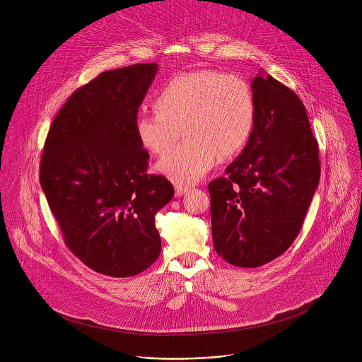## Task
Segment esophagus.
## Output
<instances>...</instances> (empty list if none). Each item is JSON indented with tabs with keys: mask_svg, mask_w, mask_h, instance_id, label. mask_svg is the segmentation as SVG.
<instances>
[{
	"mask_svg": "<svg viewBox=\"0 0 362 362\" xmlns=\"http://www.w3.org/2000/svg\"><path fill=\"white\" fill-rule=\"evenodd\" d=\"M185 192H188V187H184V185H177L175 187V197H182Z\"/></svg>",
	"mask_w": 362,
	"mask_h": 362,
	"instance_id": "esophagus-1",
	"label": "esophagus"
}]
</instances>
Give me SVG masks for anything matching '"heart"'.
<instances>
[{
	"label": "heart",
	"mask_w": 362,
	"mask_h": 362,
	"mask_svg": "<svg viewBox=\"0 0 362 362\" xmlns=\"http://www.w3.org/2000/svg\"><path fill=\"white\" fill-rule=\"evenodd\" d=\"M153 111H142L136 138L152 155H165L180 129L187 139L165 156L158 171L174 182L192 184L206 175L218 155L231 157L248 144L255 127V98L247 81L214 69L178 75L153 99Z\"/></svg>",
	"instance_id": "heart-1"
}]
</instances>
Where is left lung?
I'll use <instances>...</instances> for the list:
<instances>
[{
  "mask_svg": "<svg viewBox=\"0 0 362 362\" xmlns=\"http://www.w3.org/2000/svg\"><path fill=\"white\" fill-rule=\"evenodd\" d=\"M255 127L226 175L209 184L216 252L240 267L280 257L297 238L320 178L317 141L301 99L260 69Z\"/></svg>",
  "mask_w": 362,
  "mask_h": 362,
  "instance_id": "1",
  "label": "left lung"
}]
</instances>
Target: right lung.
<instances>
[{
	"label": "right lung",
	"instance_id": "obj_1",
	"mask_svg": "<svg viewBox=\"0 0 362 362\" xmlns=\"http://www.w3.org/2000/svg\"><path fill=\"white\" fill-rule=\"evenodd\" d=\"M157 71L153 62L105 71L75 90L52 121L40 161L66 247L111 277L135 276L158 258L155 214L174 197L167 178L146 174L149 153L135 131Z\"/></svg>",
	"mask_w": 362,
	"mask_h": 362
}]
</instances>
